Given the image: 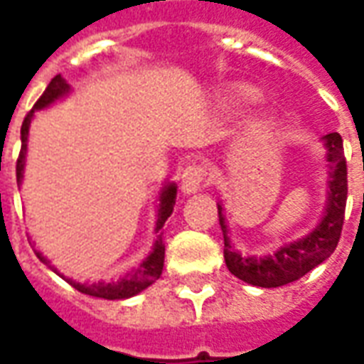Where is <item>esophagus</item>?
<instances>
[{"label": "esophagus", "mask_w": 364, "mask_h": 364, "mask_svg": "<svg viewBox=\"0 0 364 364\" xmlns=\"http://www.w3.org/2000/svg\"><path fill=\"white\" fill-rule=\"evenodd\" d=\"M206 183H208V169L200 164L189 166L181 175V191L187 195L200 191Z\"/></svg>", "instance_id": "34e87169"}]
</instances>
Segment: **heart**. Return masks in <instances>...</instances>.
<instances>
[{"instance_id": "heart-1", "label": "heart", "mask_w": 364, "mask_h": 364, "mask_svg": "<svg viewBox=\"0 0 364 364\" xmlns=\"http://www.w3.org/2000/svg\"><path fill=\"white\" fill-rule=\"evenodd\" d=\"M234 101L237 105H253L259 101V91H255L253 87H244V90H240L234 95Z\"/></svg>"}]
</instances>
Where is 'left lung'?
<instances>
[{
  "label": "left lung",
  "instance_id": "left-lung-1",
  "mask_svg": "<svg viewBox=\"0 0 364 364\" xmlns=\"http://www.w3.org/2000/svg\"><path fill=\"white\" fill-rule=\"evenodd\" d=\"M323 146L328 150V198L320 224L296 242L282 245L277 252L265 257H242L232 250L228 237V226L218 205V220L224 232V259L232 274L253 287L274 289L298 281L310 273L314 267L328 259L336 252L341 237L347 203V161L343 154V140L337 132L323 136Z\"/></svg>",
  "mask_w": 364,
  "mask_h": 364
}]
</instances>
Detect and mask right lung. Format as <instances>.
Returning <instances> with one entry per match:
<instances>
[{
  "mask_svg": "<svg viewBox=\"0 0 364 364\" xmlns=\"http://www.w3.org/2000/svg\"><path fill=\"white\" fill-rule=\"evenodd\" d=\"M70 93V83L62 77V75H56L52 77V82L48 83V87L44 90V93L41 95V99L36 101L35 107L28 111V114L23 120V127H21V151L19 159H17V183L21 185L23 181V171H25V158H27V138H28V127H31V120L35 117V111H41V109H46L50 107L54 101H58L62 97H66ZM175 198H177V185L175 183H169L166 185L161 193H159V205H158V220H156V234H158V240L151 247L150 255L146 259L134 267L132 271H128L124 277H120L117 281L111 282H75L66 279L74 289H77L83 294H90V296L105 298V300H122V298L136 296L138 292H142L150 287L151 282H156L159 279V274L164 271V257H166V244H164V224L171 216L175 206ZM36 257L43 261L44 265L50 267V261L44 257L43 253L36 252ZM54 269V267H50Z\"/></svg>",
  "mask_w": 364,
  "mask_h": 364,
  "instance_id": "right-lung-1",
  "label": "right lung"
}]
</instances>
